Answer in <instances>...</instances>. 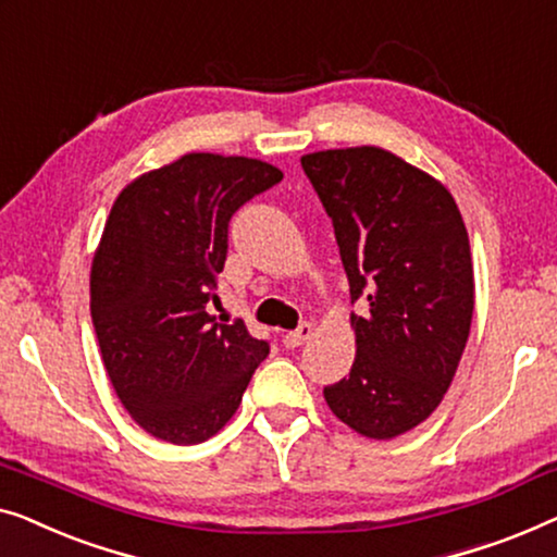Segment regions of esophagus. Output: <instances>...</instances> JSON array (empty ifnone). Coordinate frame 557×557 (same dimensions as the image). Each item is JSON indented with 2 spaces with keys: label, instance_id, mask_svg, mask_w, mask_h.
<instances>
[{
  "label": "esophagus",
  "instance_id": "obj_1",
  "mask_svg": "<svg viewBox=\"0 0 557 557\" xmlns=\"http://www.w3.org/2000/svg\"><path fill=\"white\" fill-rule=\"evenodd\" d=\"M312 335V325L310 323H302L297 331H289L282 335V343H285V348H300L305 341H308Z\"/></svg>",
  "mask_w": 557,
  "mask_h": 557
}]
</instances>
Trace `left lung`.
<instances>
[{
	"label": "left lung",
	"mask_w": 557,
	"mask_h": 557,
	"mask_svg": "<svg viewBox=\"0 0 557 557\" xmlns=\"http://www.w3.org/2000/svg\"><path fill=\"white\" fill-rule=\"evenodd\" d=\"M333 219L350 300L356 360L323 391L343 424L394 438L432 417L465 354L474 270L465 219L449 189L379 146L300 159Z\"/></svg>",
	"instance_id": "left-lung-1"
}]
</instances>
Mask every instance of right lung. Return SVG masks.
<instances>
[{"mask_svg":"<svg viewBox=\"0 0 557 557\" xmlns=\"http://www.w3.org/2000/svg\"><path fill=\"white\" fill-rule=\"evenodd\" d=\"M282 182L247 156L186 153L125 186L90 270V315L108 379L140 429L201 444L239 409L270 354L247 325L216 323L230 219Z\"/></svg>","mask_w":557,"mask_h":557,"instance_id":"obj_1","label":"right lung"}]
</instances>
